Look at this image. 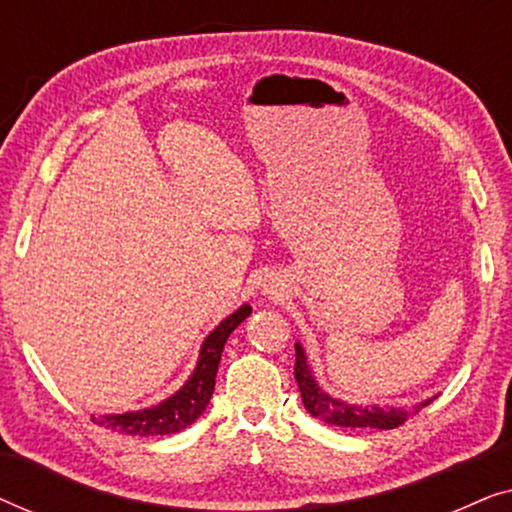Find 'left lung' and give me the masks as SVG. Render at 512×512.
Masks as SVG:
<instances>
[{"label":"left lung","mask_w":512,"mask_h":512,"mask_svg":"<svg viewBox=\"0 0 512 512\" xmlns=\"http://www.w3.org/2000/svg\"><path fill=\"white\" fill-rule=\"evenodd\" d=\"M293 375H296L300 396H303L305 410L310 412L314 419H321V422L342 426V429H396L403 422H408L410 417H415L424 405L431 401L419 403L415 408H361V405H349L345 401H338V398L328 396L326 391H321L314 382L312 370L307 366L303 347L296 345V368H293Z\"/></svg>","instance_id":"8db88e82"}]
</instances>
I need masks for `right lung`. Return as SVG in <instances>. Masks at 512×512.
<instances>
[{"instance_id": "right-lung-1", "label": "right lung", "mask_w": 512, "mask_h": 512, "mask_svg": "<svg viewBox=\"0 0 512 512\" xmlns=\"http://www.w3.org/2000/svg\"><path fill=\"white\" fill-rule=\"evenodd\" d=\"M251 314L249 305H242L235 314L223 319L207 340L202 342L200 361L195 366L193 375L181 387L177 394L167 398V401L158 403L156 408L139 410V412H125V415H100L90 417L95 424L104 426L109 431L125 433V436H167V433H177L186 426H191L202 412H205L209 398L214 394L216 384V370H219L221 352L226 345L228 335L235 331Z\"/></svg>"}]
</instances>
